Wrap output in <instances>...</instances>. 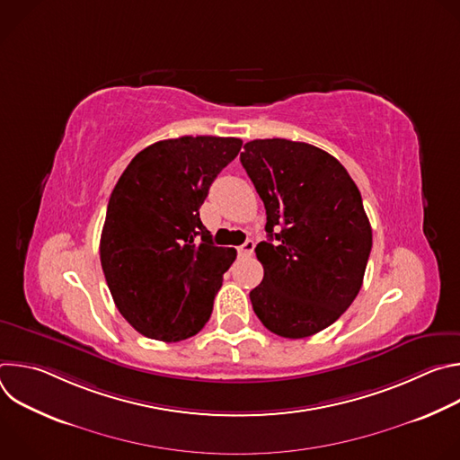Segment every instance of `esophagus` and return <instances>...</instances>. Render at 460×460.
I'll return each instance as SVG.
<instances>
[{"label": "esophagus", "mask_w": 460, "mask_h": 460, "mask_svg": "<svg viewBox=\"0 0 460 460\" xmlns=\"http://www.w3.org/2000/svg\"><path fill=\"white\" fill-rule=\"evenodd\" d=\"M252 251H254V242L252 240H247L243 245L238 247V254L240 256H251Z\"/></svg>", "instance_id": "esophagus-1"}]
</instances>
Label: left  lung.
<instances>
[{
	"label": "left lung",
	"mask_w": 460,
	"mask_h": 460,
	"mask_svg": "<svg viewBox=\"0 0 460 460\" xmlns=\"http://www.w3.org/2000/svg\"><path fill=\"white\" fill-rule=\"evenodd\" d=\"M240 162L268 215L252 309L275 335L311 337L362 288L373 240L360 190L335 156L304 142L252 140Z\"/></svg>",
	"instance_id": "1"
}]
</instances>
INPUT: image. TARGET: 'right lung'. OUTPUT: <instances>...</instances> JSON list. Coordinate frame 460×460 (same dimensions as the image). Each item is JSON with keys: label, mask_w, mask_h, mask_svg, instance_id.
<instances>
[{"label": "right lung", "mask_w": 460, "mask_h": 460, "mask_svg": "<svg viewBox=\"0 0 460 460\" xmlns=\"http://www.w3.org/2000/svg\"><path fill=\"white\" fill-rule=\"evenodd\" d=\"M240 149V138L162 140L130 160L112 189L102 270L118 311L144 337L178 342L208 323L236 251L213 243L200 206Z\"/></svg>", "instance_id": "right-lung-1"}]
</instances>
